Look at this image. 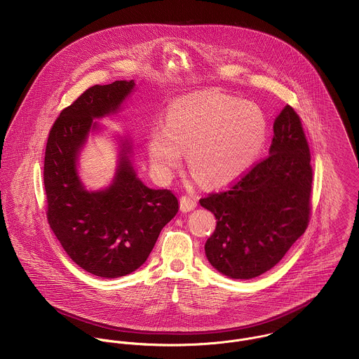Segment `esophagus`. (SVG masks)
<instances>
[{
  "label": "esophagus",
  "instance_id": "esophagus-1",
  "mask_svg": "<svg viewBox=\"0 0 359 359\" xmlns=\"http://www.w3.org/2000/svg\"><path fill=\"white\" fill-rule=\"evenodd\" d=\"M180 203H181V210L184 212H188V211H192V210L196 208L198 201L195 198H191V196H182Z\"/></svg>",
  "mask_w": 359,
  "mask_h": 359
}]
</instances>
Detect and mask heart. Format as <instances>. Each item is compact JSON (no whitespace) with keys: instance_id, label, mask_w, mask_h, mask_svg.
Returning a JSON list of instances; mask_svg holds the SVG:
<instances>
[{"instance_id":"heart-1","label":"heart","mask_w":359,"mask_h":359,"mask_svg":"<svg viewBox=\"0 0 359 359\" xmlns=\"http://www.w3.org/2000/svg\"><path fill=\"white\" fill-rule=\"evenodd\" d=\"M266 138L268 120L258 104L202 90L170 103L164 126L152 127L147 148L158 177L170 178L184 152L201 184L224 187L253 167Z\"/></svg>"}]
</instances>
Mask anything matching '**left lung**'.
<instances>
[{"instance_id":"left-lung-1","label":"left lung","mask_w":359,"mask_h":359,"mask_svg":"<svg viewBox=\"0 0 359 359\" xmlns=\"http://www.w3.org/2000/svg\"><path fill=\"white\" fill-rule=\"evenodd\" d=\"M299 114L285 106L273 123L269 156L229 191L201 199L217 226L205 245L208 262L232 279L275 266L307 229L312 168Z\"/></svg>"}]
</instances>
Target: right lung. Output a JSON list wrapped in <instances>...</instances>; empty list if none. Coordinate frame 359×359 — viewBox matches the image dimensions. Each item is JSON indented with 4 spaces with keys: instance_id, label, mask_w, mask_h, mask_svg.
Wrapping results in <instances>:
<instances>
[{
    "instance_id": "add662e5",
    "label": "right lung",
    "mask_w": 359,
    "mask_h": 359,
    "mask_svg": "<svg viewBox=\"0 0 359 359\" xmlns=\"http://www.w3.org/2000/svg\"><path fill=\"white\" fill-rule=\"evenodd\" d=\"M135 88L134 80L94 86L63 109L52 126L46 149L47 218L60 246L79 266L101 278H120L138 269L151 255L165 224L178 212L168 189H151L137 175L133 141L117 135L113 180L88 191L79 160L90 133L103 117L117 114Z\"/></svg>"
}]
</instances>
